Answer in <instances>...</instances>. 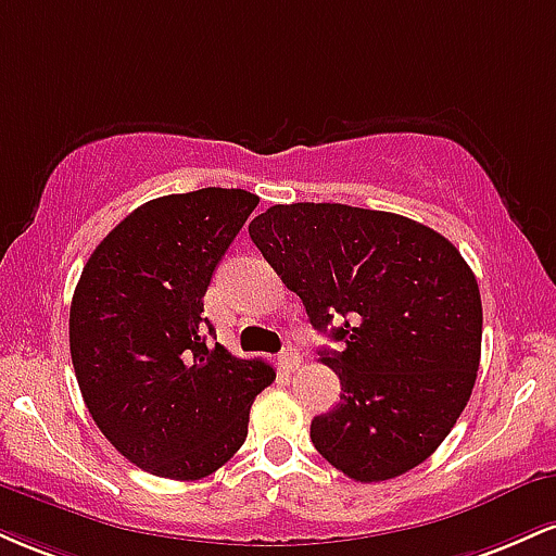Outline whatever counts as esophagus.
Here are the masks:
<instances>
[{
    "mask_svg": "<svg viewBox=\"0 0 556 556\" xmlns=\"http://www.w3.org/2000/svg\"><path fill=\"white\" fill-rule=\"evenodd\" d=\"M279 366H282L287 374H290V371H298V366H300V355H298L295 350H292V348L282 350V353H279Z\"/></svg>",
    "mask_w": 556,
    "mask_h": 556,
    "instance_id": "obj_1",
    "label": "esophagus"
}]
</instances>
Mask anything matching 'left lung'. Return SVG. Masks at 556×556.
<instances>
[{
  "label": "left lung",
  "instance_id": "obj_1",
  "mask_svg": "<svg viewBox=\"0 0 556 556\" xmlns=\"http://www.w3.org/2000/svg\"><path fill=\"white\" fill-rule=\"evenodd\" d=\"M303 300L340 376V402L311 420L318 455L361 483L413 470L444 442L481 363V292L455 245L407 216L344 203H279L248 227Z\"/></svg>",
  "mask_w": 556,
  "mask_h": 556
}]
</instances>
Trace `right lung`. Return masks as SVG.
<instances>
[{
    "label": "right lung",
    "mask_w": 556,
    "mask_h": 556,
    "mask_svg": "<svg viewBox=\"0 0 556 556\" xmlns=\"http://www.w3.org/2000/svg\"><path fill=\"white\" fill-rule=\"evenodd\" d=\"M258 195L201 188L154 198L99 242L70 305V355L88 413L149 473L198 481L248 437L251 405L277 374L235 358L203 318V295Z\"/></svg>",
    "instance_id": "1"
}]
</instances>
